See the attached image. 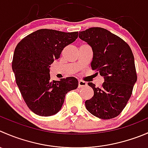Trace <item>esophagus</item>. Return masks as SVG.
Returning <instances> with one entry per match:
<instances>
[{
	"label": "esophagus",
	"mask_w": 148,
	"mask_h": 148,
	"mask_svg": "<svg viewBox=\"0 0 148 148\" xmlns=\"http://www.w3.org/2000/svg\"><path fill=\"white\" fill-rule=\"evenodd\" d=\"M78 84H79V87H85V86H87V84L86 82L82 81V80H79Z\"/></svg>",
	"instance_id": "34e87169"
}]
</instances>
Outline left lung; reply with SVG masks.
<instances>
[{"mask_svg":"<svg viewBox=\"0 0 148 148\" xmlns=\"http://www.w3.org/2000/svg\"><path fill=\"white\" fill-rule=\"evenodd\" d=\"M79 38L92 47V69L105 79L100 87L88 83L94 95L85 101L86 108L102 119L115 118L127 106L137 81L132 51L121 38L101 27L79 32Z\"/></svg>","mask_w":148,"mask_h":148,"instance_id":"obj_1","label":"left lung"}]
</instances>
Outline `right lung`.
Returning a JSON list of instances; mask_svg holds the SVG:
<instances>
[{
    "label": "right lung",
    "mask_w": 148,
    "mask_h": 148,
    "mask_svg": "<svg viewBox=\"0 0 148 148\" xmlns=\"http://www.w3.org/2000/svg\"><path fill=\"white\" fill-rule=\"evenodd\" d=\"M78 38V32L41 29L23 38L15 48L12 69L16 82L29 108L41 116L58 113L68 92L78 87L74 77L51 79V64L64 48Z\"/></svg>",
    "instance_id": "right-lung-1"
}]
</instances>
